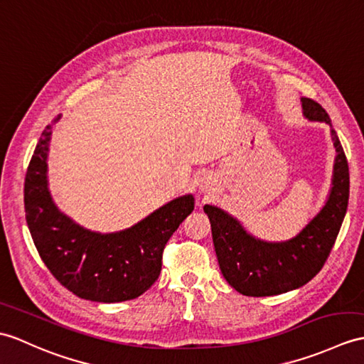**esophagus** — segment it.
<instances>
[{"label":"esophagus","mask_w":364,"mask_h":364,"mask_svg":"<svg viewBox=\"0 0 364 364\" xmlns=\"http://www.w3.org/2000/svg\"><path fill=\"white\" fill-rule=\"evenodd\" d=\"M214 186H215V178H213V175L201 176L200 181H198V189H200L201 192H210V191H214Z\"/></svg>","instance_id":"obj_1"}]
</instances>
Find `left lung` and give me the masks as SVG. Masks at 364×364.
<instances>
[{"label": "left lung", "instance_id": "obj_1", "mask_svg": "<svg viewBox=\"0 0 364 364\" xmlns=\"http://www.w3.org/2000/svg\"><path fill=\"white\" fill-rule=\"evenodd\" d=\"M309 121L331 125L336 150L333 178L323 209L293 239L265 242L256 239L223 209L205 205L210 222L215 255L222 274L234 290L245 296H274L306 285L323 268L340 232L349 201V166L331 117L315 100L302 97Z\"/></svg>", "mask_w": 364, "mask_h": 364}]
</instances>
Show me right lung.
<instances>
[{
    "label": "right lung",
    "mask_w": 364,
    "mask_h": 364,
    "mask_svg": "<svg viewBox=\"0 0 364 364\" xmlns=\"http://www.w3.org/2000/svg\"><path fill=\"white\" fill-rule=\"evenodd\" d=\"M50 134L53 125H48L24 180L26 222L41 260L82 299L122 302L141 296L158 279L166 243L193 210V197L188 193L168 201L124 231L85 230L60 213L50 197L46 175Z\"/></svg>",
    "instance_id": "obj_1"
}]
</instances>
